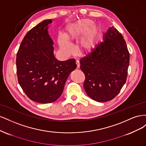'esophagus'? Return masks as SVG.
Here are the masks:
<instances>
[{
    "instance_id": "obj_1",
    "label": "esophagus",
    "mask_w": 146,
    "mask_h": 146,
    "mask_svg": "<svg viewBox=\"0 0 146 146\" xmlns=\"http://www.w3.org/2000/svg\"><path fill=\"white\" fill-rule=\"evenodd\" d=\"M76 64H77V68L78 69L80 68V62L78 61H76Z\"/></svg>"
}]
</instances>
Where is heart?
Here are the masks:
<instances>
[{
  "label": "heart",
  "instance_id": "obj_1",
  "mask_svg": "<svg viewBox=\"0 0 146 146\" xmlns=\"http://www.w3.org/2000/svg\"><path fill=\"white\" fill-rule=\"evenodd\" d=\"M101 32V27L95 25L94 21L90 19L78 20L68 26L64 36H59L58 42L60 50L65 55H69L72 52V47L68 41L77 40L81 37L78 48L83 52H90L96 47Z\"/></svg>",
  "mask_w": 146,
  "mask_h": 146
}]
</instances>
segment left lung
<instances>
[{"label": "left lung", "mask_w": 146, "mask_h": 146, "mask_svg": "<svg viewBox=\"0 0 146 146\" xmlns=\"http://www.w3.org/2000/svg\"><path fill=\"white\" fill-rule=\"evenodd\" d=\"M130 54L122 35L114 27L103 41L82 58L80 69L85 75L83 87L90 98L99 102L112 100L124 85Z\"/></svg>", "instance_id": "left-lung-1"}]
</instances>
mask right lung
<instances>
[{
  "label": "right lung",
  "instance_id": "1",
  "mask_svg": "<svg viewBox=\"0 0 146 146\" xmlns=\"http://www.w3.org/2000/svg\"><path fill=\"white\" fill-rule=\"evenodd\" d=\"M52 19L38 24L25 35L16 55L17 79L24 92L33 101L52 103L62 94L70 72L77 68L75 59L57 60L48 34Z\"/></svg>",
  "mask_w": 146,
  "mask_h": 146
}]
</instances>
